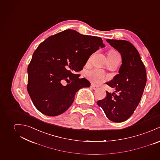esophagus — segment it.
<instances>
[{"instance_id": "obj_1", "label": "esophagus", "mask_w": 160, "mask_h": 160, "mask_svg": "<svg viewBox=\"0 0 160 160\" xmlns=\"http://www.w3.org/2000/svg\"><path fill=\"white\" fill-rule=\"evenodd\" d=\"M90 87H91V88L93 89H94V90H95V89H98V87H96V86H94V85H92V84L91 85Z\"/></svg>"}]
</instances>
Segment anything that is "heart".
Segmentation results:
<instances>
[{"mask_svg": "<svg viewBox=\"0 0 160 160\" xmlns=\"http://www.w3.org/2000/svg\"><path fill=\"white\" fill-rule=\"evenodd\" d=\"M108 56L111 57L120 56L118 53L113 50H111L108 52ZM87 77L91 83L96 85H99L105 81L106 78L105 73L102 70L97 68L87 72Z\"/></svg>", "mask_w": 160, "mask_h": 160, "instance_id": "1", "label": "heart"}]
</instances>
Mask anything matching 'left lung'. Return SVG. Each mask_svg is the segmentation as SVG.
<instances>
[{
	"instance_id": "8db88e82",
	"label": "left lung",
	"mask_w": 160,
	"mask_h": 160,
	"mask_svg": "<svg viewBox=\"0 0 160 160\" xmlns=\"http://www.w3.org/2000/svg\"><path fill=\"white\" fill-rule=\"evenodd\" d=\"M106 41L120 53L122 64L119 73L106 83L115 91H106V97L97 104L108 119L120 123L128 120L139 105L147 82V73L138 51L131 43L123 40Z\"/></svg>"
}]
</instances>
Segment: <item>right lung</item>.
Here are the masks:
<instances>
[{
	"label": "right lung",
	"instance_id": "obj_1",
	"mask_svg": "<svg viewBox=\"0 0 160 160\" xmlns=\"http://www.w3.org/2000/svg\"><path fill=\"white\" fill-rule=\"evenodd\" d=\"M104 47L101 38L82 35L72 29L50 36L41 43L28 68L27 89L37 110L52 117L67 110L75 93L90 87L88 80L79 78L80 75L75 73L83 69L92 54ZM64 80L70 83L63 86L61 82Z\"/></svg>",
	"mask_w": 160,
	"mask_h": 160
}]
</instances>
